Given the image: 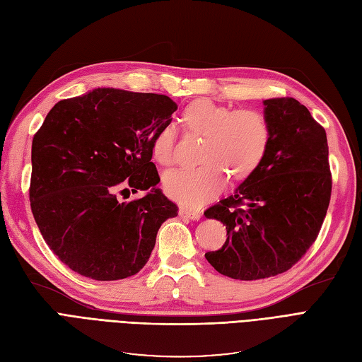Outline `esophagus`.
I'll list each match as a JSON object with an SVG mask.
<instances>
[{
  "label": "esophagus",
  "mask_w": 362,
  "mask_h": 362,
  "mask_svg": "<svg viewBox=\"0 0 362 362\" xmlns=\"http://www.w3.org/2000/svg\"><path fill=\"white\" fill-rule=\"evenodd\" d=\"M180 216L185 217V218H190V221H199L202 217L201 211H196V210H189V208H180Z\"/></svg>",
  "instance_id": "1"
}]
</instances>
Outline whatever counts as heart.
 <instances>
[{
    "label": "heart",
    "instance_id": "1",
    "mask_svg": "<svg viewBox=\"0 0 362 362\" xmlns=\"http://www.w3.org/2000/svg\"><path fill=\"white\" fill-rule=\"evenodd\" d=\"M182 120L193 133L205 136L201 168L172 169L163 175V189L170 199L196 208L213 199L225 187L228 174L247 178L266 157L270 145L267 119L254 110H235L210 100L185 107ZM152 157L161 166L175 161V129L163 127L152 141Z\"/></svg>",
    "mask_w": 362,
    "mask_h": 362
}]
</instances>
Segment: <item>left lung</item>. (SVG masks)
<instances>
[{
    "label": "left lung",
    "mask_w": 362,
    "mask_h": 362,
    "mask_svg": "<svg viewBox=\"0 0 362 362\" xmlns=\"http://www.w3.org/2000/svg\"><path fill=\"white\" fill-rule=\"evenodd\" d=\"M270 145L254 173L205 211L226 226L205 258L222 275L255 281L287 272L314 243L331 201L325 128L294 98L262 101Z\"/></svg>",
    "instance_id": "left-lung-1"
}]
</instances>
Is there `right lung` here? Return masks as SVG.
Listing matches in <instances>:
<instances>
[{"label":"right lung","instance_id":"right-lung-1","mask_svg":"<svg viewBox=\"0 0 362 362\" xmlns=\"http://www.w3.org/2000/svg\"><path fill=\"white\" fill-rule=\"evenodd\" d=\"M177 108L166 95L98 87L47 115L31 145V211L49 249L74 272L95 281L136 275L161 223L178 216L151 161L152 141ZM120 182L148 192L119 203Z\"/></svg>","mask_w":362,"mask_h":362}]
</instances>
